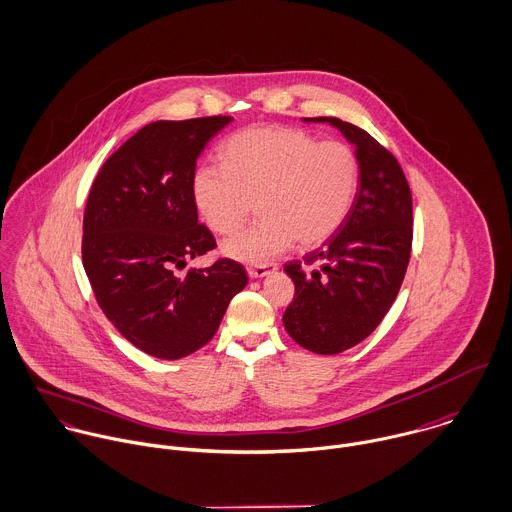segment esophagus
<instances>
[{
  "mask_svg": "<svg viewBox=\"0 0 512 512\" xmlns=\"http://www.w3.org/2000/svg\"><path fill=\"white\" fill-rule=\"evenodd\" d=\"M274 270H278V266L276 264H260V266H250L248 268V276L250 278H264V276H268V274H272Z\"/></svg>",
  "mask_w": 512,
  "mask_h": 512,
  "instance_id": "obj_1",
  "label": "esophagus"
}]
</instances>
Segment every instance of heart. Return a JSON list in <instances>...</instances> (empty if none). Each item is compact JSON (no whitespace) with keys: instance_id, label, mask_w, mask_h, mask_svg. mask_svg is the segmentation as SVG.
Wrapping results in <instances>:
<instances>
[{"instance_id":"1","label":"heart","mask_w":512,"mask_h":512,"mask_svg":"<svg viewBox=\"0 0 512 512\" xmlns=\"http://www.w3.org/2000/svg\"><path fill=\"white\" fill-rule=\"evenodd\" d=\"M222 167L202 165L192 196L216 234L236 232L252 214L260 220L228 240L226 256L264 264L298 240L314 248L345 222L359 188V161L341 141H322L294 127H252L228 137Z\"/></svg>"}]
</instances>
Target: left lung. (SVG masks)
Segmentation results:
<instances>
[{
	"mask_svg": "<svg viewBox=\"0 0 512 512\" xmlns=\"http://www.w3.org/2000/svg\"><path fill=\"white\" fill-rule=\"evenodd\" d=\"M330 123L355 145V202L322 248L284 266L296 286L284 328L302 347L334 355L365 340L395 302L413 242V204L397 159L363 129L336 117Z\"/></svg>",
	"mask_w": 512,
	"mask_h": 512,
	"instance_id": "8db88e82",
	"label": "left lung"
}]
</instances>
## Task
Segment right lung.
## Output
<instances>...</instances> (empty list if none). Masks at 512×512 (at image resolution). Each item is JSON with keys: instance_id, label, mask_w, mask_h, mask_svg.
<instances>
[{"instance_id": "1", "label": "right lung", "mask_w": 512, "mask_h": 512, "mask_svg": "<svg viewBox=\"0 0 512 512\" xmlns=\"http://www.w3.org/2000/svg\"><path fill=\"white\" fill-rule=\"evenodd\" d=\"M232 117L155 121L99 169L83 214L81 254L95 300L141 351L180 359L212 340L246 286L242 264L176 270L216 248L192 196L196 159Z\"/></svg>"}]
</instances>
